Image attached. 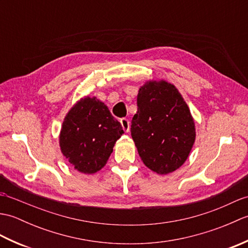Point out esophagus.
Listing matches in <instances>:
<instances>
[{"mask_svg":"<svg viewBox=\"0 0 248 248\" xmlns=\"http://www.w3.org/2000/svg\"><path fill=\"white\" fill-rule=\"evenodd\" d=\"M120 124H121V127H123L124 132H129V130H130V121L127 118H121L120 119Z\"/></svg>","mask_w":248,"mask_h":248,"instance_id":"34e87169","label":"esophagus"}]
</instances>
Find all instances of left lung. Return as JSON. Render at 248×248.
<instances>
[{"label":"left lung","mask_w":248,"mask_h":248,"mask_svg":"<svg viewBox=\"0 0 248 248\" xmlns=\"http://www.w3.org/2000/svg\"><path fill=\"white\" fill-rule=\"evenodd\" d=\"M131 136L144 164L159 175L181 167L196 140L194 118L173 84L150 80L140 87Z\"/></svg>","instance_id":"8db88e82"}]
</instances>
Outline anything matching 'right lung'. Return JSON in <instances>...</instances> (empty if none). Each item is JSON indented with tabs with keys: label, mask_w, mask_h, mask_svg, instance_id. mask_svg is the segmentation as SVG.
I'll list each match as a JSON object with an SVG mask.
<instances>
[{
	"label": "right lung",
	"mask_w": 248,
	"mask_h": 248,
	"mask_svg": "<svg viewBox=\"0 0 248 248\" xmlns=\"http://www.w3.org/2000/svg\"><path fill=\"white\" fill-rule=\"evenodd\" d=\"M123 133L107 105L97 97L85 96L73 104L62 121L61 151L75 170L91 175L105 166Z\"/></svg>",
	"instance_id": "obj_1"
}]
</instances>
